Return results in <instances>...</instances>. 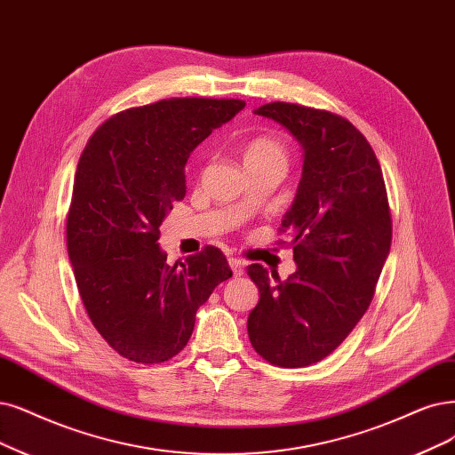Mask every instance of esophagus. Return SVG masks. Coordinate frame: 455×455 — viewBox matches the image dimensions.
<instances>
[{
    "label": "esophagus",
    "mask_w": 455,
    "mask_h": 455,
    "mask_svg": "<svg viewBox=\"0 0 455 455\" xmlns=\"http://www.w3.org/2000/svg\"><path fill=\"white\" fill-rule=\"evenodd\" d=\"M228 264H230V270H232L234 275H236V277L243 275V262H242V260H238V259H228Z\"/></svg>",
    "instance_id": "obj_1"
}]
</instances>
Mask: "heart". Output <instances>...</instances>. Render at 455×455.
I'll return each mask as SVG.
<instances>
[{"label": "heart", "mask_w": 455, "mask_h": 455, "mask_svg": "<svg viewBox=\"0 0 455 455\" xmlns=\"http://www.w3.org/2000/svg\"><path fill=\"white\" fill-rule=\"evenodd\" d=\"M289 154L284 144L275 137H259L251 140L243 149V161L245 164L255 163H279L287 164Z\"/></svg>", "instance_id": "b5f03b06"}]
</instances>
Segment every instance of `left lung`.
Wrapping results in <instances>:
<instances>
[{"instance_id":"obj_1","label":"left lung","mask_w":455,"mask_h":455,"mask_svg":"<svg viewBox=\"0 0 455 455\" xmlns=\"http://www.w3.org/2000/svg\"><path fill=\"white\" fill-rule=\"evenodd\" d=\"M255 114L292 134L304 171L281 221L294 234L296 272L247 267L260 292L247 331L266 362L304 367L338 348L371 304L392 245L388 195L373 148L345 117L292 103Z\"/></svg>"}]
</instances>
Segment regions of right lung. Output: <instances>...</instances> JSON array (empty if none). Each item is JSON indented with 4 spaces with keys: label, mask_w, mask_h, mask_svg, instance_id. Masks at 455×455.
<instances>
[{
    "label": "right lung",
    "mask_w": 455,
    "mask_h": 455,
    "mask_svg": "<svg viewBox=\"0 0 455 455\" xmlns=\"http://www.w3.org/2000/svg\"><path fill=\"white\" fill-rule=\"evenodd\" d=\"M240 99H164L100 125L84 148L67 215V251L93 326L124 358L161 363L188 345L196 309L232 277L206 247L178 267L159 247V227L185 196V163Z\"/></svg>",
    "instance_id": "right-lung-1"
}]
</instances>
